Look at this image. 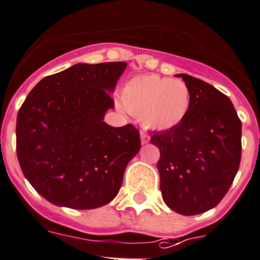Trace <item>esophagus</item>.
Segmentation results:
<instances>
[{
    "label": "esophagus",
    "instance_id": "esophagus-1",
    "mask_svg": "<svg viewBox=\"0 0 260 260\" xmlns=\"http://www.w3.org/2000/svg\"><path fill=\"white\" fill-rule=\"evenodd\" d=\"M140 139H142L143 144H147V143L149 142L150 137H149V134L145 132V130H142V132H140Z\"/></svg>",
    "mask_w": 260,
    "mask_h": 260
}]
</instances>
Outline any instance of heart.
I'll list each match as a JSON object with an SVG mask.
<instances>
[{
	"mask_svg": "<svg viewBox=\"0 0 260 260\" xmlns=\"http://www.w3.org/2000/svg\"><path fill=\"white\" fill-rule=\"evenodd\" d=\"M122 102L128 112L142 117L145 126L165 132L177 127L186 118L191 95L182 80L145 75L126 84Z\"/></svg>",
	"mask_w": 260,
	"mask_h": 260,
	"instance_id": "heart-1",
	"label": "heart"
}]
</instances>
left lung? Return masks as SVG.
Returning <instances> with one entry per match:
<instances>
[{
    "instance_id": "obj_1",
    "label": "left lung",
    "mask_w": 260,
    "mask_h": 260,
    "mask_svg": "<svg viewBox=\"0 0 260 260\" xmlns=\"http://www.w3.org/2000/svg\"><path fill=\"white\" fill-rule=\"evenodd\" d=\"M190 89L186 118L153 134L160 152V191L172 211L203 213L223 199L241 160V121L227 95L200 79L180 74Z\"/></svg>"
}]
</instances>
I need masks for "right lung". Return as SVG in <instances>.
<instances>
[{
    "label": "right lung",
    "mask_w": 260,
    "mask_h": 260,
    "mask_svg": "<svg viewBox=\"0 0 260 260\" xmlns=\"http://www.w3.org/2000/svg\"><path fill=\"white\" fill-rule=\"evenodd\" d=\"M126 65L78 63L46 76L19 110L17 159L31 186L56 206L94 209L110 203L139 152L134 125L103 122Z\"/></svg>",
    "instance_id": "right-lung-1"
}]
</instances>
